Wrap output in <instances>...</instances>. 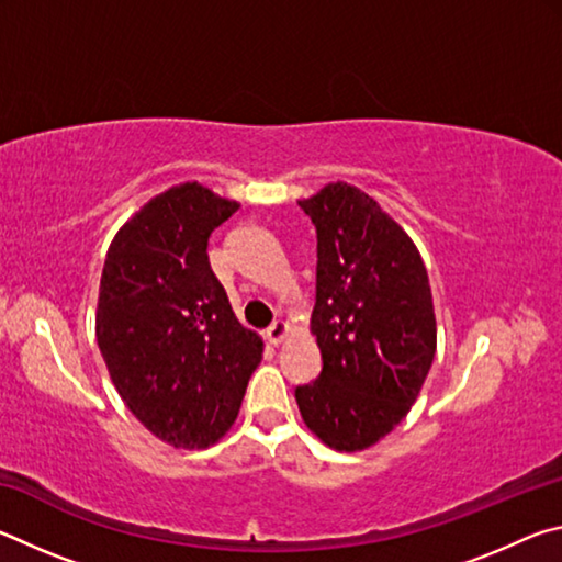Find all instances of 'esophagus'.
Instances as JSON below:
<instances>
[{"label":"esophagus","mask_w":562,"mask_h":562,"mask_svg":"<svg viewBox=\"0 0 562 562\" xmlns=\"http://www.w3.org/2000/svg\"><path fill=\"white\" fill-rule=\"evenodd\" d=\"M290 325L284 319H274L272 325L268 327V331H265V335H268V339L272 341V345H280V341H284L290 337Z\"/></svg>","instance_id":"esophagus-1"}]
</instances>
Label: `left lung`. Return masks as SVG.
Instances as JSON below:
<instances>
[{"label":"left lung","instance_id":"8db88e82","mask_svg":"<svg viewBox=\"0 0 562 562\" xmlns=\"http://www.w3.org/2000/svg\"><path fill=\"white\" fill-rule=\"evenodd\" d=\"M297 203L317 227L310 329L322 374L294 398L322 443L364 451L412 412L431 369L429 272L404 227L357 186L337 180Z\"/></svg>","mask_w":562,"mask_h":562}]
</instances>
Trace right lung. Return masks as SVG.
Wrapping results in <instances>:
<instances>
[{
  "label": "right lung",
  "instance_id": "right-lung-1",
  "mask_svg": "<svg viewBox=\"0 0 562 562\" xmlns=\"http://www.w3.org/2000/svg\"><path fill=\"white\" fill-rule=\"evenodd\" d=\"M240 203L195 180L164 190L111 240L97 341L123 404L176 449H207L240 412L262 359L207 260V237Z\"/></svg>",
  "mask_w": 562,
  "mask_h": 562
}]
</instances>
